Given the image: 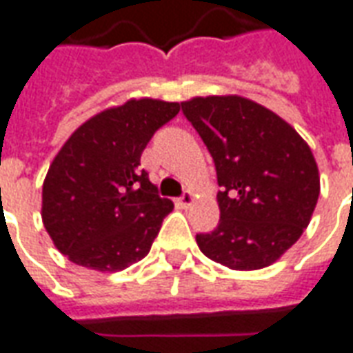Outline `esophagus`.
I'll list each match as a JSON object with an SVG mask.
<instances>
[{"label":"esophagus","mask_w":353,"mask_h":353,"mask_svg":"<svg viewBox=\"0 0 353 353\" xmlns=\"http://www.w3.org/2000/svg\"><path fill=\"white\" fill-rule=\"evenodd\" d=\"M179 203H181V207H190V205L194 203V194H192V192H184V194L179 197Z\"/></svg>","instance_id":"1"}]
</instances>
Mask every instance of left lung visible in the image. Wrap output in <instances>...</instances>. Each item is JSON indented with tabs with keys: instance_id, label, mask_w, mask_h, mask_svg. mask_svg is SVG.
Wrapping results in <instances>:
<instances>
[{
	"instance_id": "1",
	"label": "left lung",
	"mask_w": 353,
	"mask_h": 353,
	"mask_svg": "<svg viewBox=\"0 0 353 353\" xmlns=\"http://www.w3.org/2000/svg\"><path fill=\"white\" fill-rule=\"evenodd\" d=\"M182 114L211 154L219 226L197 234L207 259L232 270L266 268L302 236L319 197L314 154L291 125L243 97H196Z\"/></svg>"
}]
</instances>
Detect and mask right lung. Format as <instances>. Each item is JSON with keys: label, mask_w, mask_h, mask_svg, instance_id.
<instances>
[{"label": "right lung", "mask_w": 353, "mask_h": 353, "mask_svg": "<svg viewBox=\"0 0 353 353\" xmlns=\"http://www.w3.org/2000/svg\"><path fill=\"white\" fill-rule=\"evenodd\" d=\"M179 102L129 101L87 119L52 159L41 219L70 261L119 272L142 261L172 211L139 169L154 132L179 114Z\"/></svg>", "instance_id": "obj_1"}]
</instances>
